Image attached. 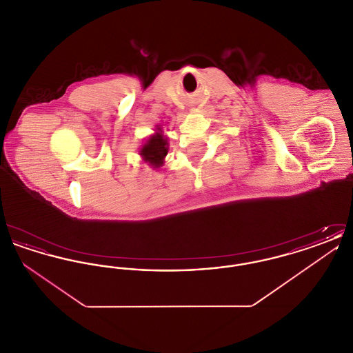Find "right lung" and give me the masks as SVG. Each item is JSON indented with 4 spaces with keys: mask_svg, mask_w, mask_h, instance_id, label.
Segmentation results:
<instances>
[{
    "mask_svg": "<svg viewBox=\"0 0 353 353\" xmlns=\"http://www.w3.org/2000/svg\"><path fill=\"white\" fill-rule=\"evenodd\" d=\"M168 154V139L163 134L161 128L157 125L156 132L150 136L140 150V156L152 168H160L164 164V159Z\"/></svg>",
    "mask_w": 353,
    "mask_h": 353,
    "instance_id": "right-lung-1",
    "label": "right lung"
}]
</instances>
